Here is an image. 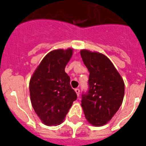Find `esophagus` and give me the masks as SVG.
<instances>
[{
    "instance_id": "obj_1",
    "label": "esophagus",
    "mask_w": 146,
    "mask_h": 146,
    "mask_svg": "<svg viewBox=\"0 0 146 146\" xmlns=\"http://www.w3.org/2000/svg\"><path fill=\"white\" fill-rule=\"evenodd\" d=\"M75 92H76V95H77V96H80V89H75Z\"/></svg>"
}]
</instances>
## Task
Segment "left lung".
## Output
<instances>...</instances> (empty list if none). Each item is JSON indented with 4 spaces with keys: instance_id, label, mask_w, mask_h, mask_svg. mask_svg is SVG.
<instances>
[{
    "instance_id": "1",
    "label": "left lung",
    "mask_w": 146,
    "mask_h": 146,
    "mask_svg": "<svg viewBox=\"0 0 146 146\" xmlns=\"http://www.w3.org/2000/svg\"><path fill=\"white\" fill-rule=\"evenodd\" d=\"M89 72L88 93L82 95L81 106L86 119L95 127L108 123L122 104L124 82L108 57L86 49L80 50Z\"/></svg>"
}]
</instances>
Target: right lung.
Here are the masks:
<instances>
[{
	"instance_id": "obj_1",
	"label": "right lung",
	"mask_w": 146,
	"mask_h": 146,
	"mask_svg": "<svg viewBox=\"0 0 146 146\" xmlns=\"http://www.w3.org/2000/svg\"><path fill=\"white\" fill-rule=\"evenodd\" d=\"M73 49H56L45 55L29 81L30 100L34 111L44 124L57 126L77 98L70 86L65 66Z\"/></svg>"
}]
</instances>
